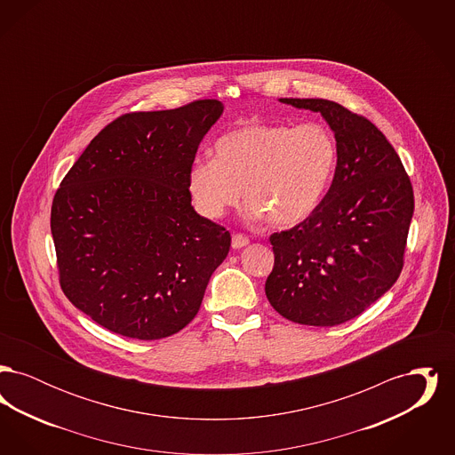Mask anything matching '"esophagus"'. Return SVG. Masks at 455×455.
Here are the masks:
<instances>
[{"mask_svg":"<svg viewBox=\"0 0 455 455\" xmlns=\"http://www.w3.org/2000/svg\"><path fill=\"white\" fill-rule=\"evenodd\" d=\"M249 238L245 237V235H242V234H234L232 235V247L234 249H242V247H245V245H249Z\"/></svg>","mask_w":455,"mask_h":455,"instance_id":"esophagus-1","label":"esophagus"}]
</instances>
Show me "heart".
I'll return each instance as SVG.
<instances>
[{"label": "heart", "mask_w": 455, "mask_h": 455, "mask_svg": "<svg viewBox=\"0 0 455 455\" xmlns=\"http://www.w3.org/2000/svg\"><path fill=\"white\" fill-rule=\"evenodd\" d=\"M336 165L338 145L323 124L249 123L218 138L215 158H196L188 188L203 217H223L243 189L251 220L293 227L321 204Z\"/></svg>", "instance_id": "b5f03b06"}]
</instances>
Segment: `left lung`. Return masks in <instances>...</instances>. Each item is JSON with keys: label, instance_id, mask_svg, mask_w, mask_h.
Wrapping results in <instances>:
<instances>
[{"label": "left lung", "instance_id": "8db88e82", "mask_svg": "<svg viewBox=\"0 0 455 455\" xmlns=\"http://www.w3.org/2000/svg\"><path fill=\"white\" fill-rule=\"evenodd\" d=\"M321 112L338 145L332 184L315 212L269 242L266 297L284 319L338 325L360 315L399 278L414 212L408 173L367 117L325 99H280Z\"/></svg>", "mask_w": 455, "mask_h": 455}]
</instances>
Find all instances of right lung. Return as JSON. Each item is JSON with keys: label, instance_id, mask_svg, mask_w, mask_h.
I'll return each instance as SVG.
<instances>
[{"label": "right lung", "instance_id": "obj_1", "mask_svg": "<svg viewBox=\"0 0 455 455\" xmlns=\"http://www.w3.org/2000/svg\"><path fill=\"white\" fill-rule=\"evenodd\" d=\"M223 104L130 112L100 131L51 208L60 283L92 321L132 339L189 324L230 232L191 206L188 172Z\"/></svg>", "mask_w": 455, "mask_h": 455}]
</instances>
